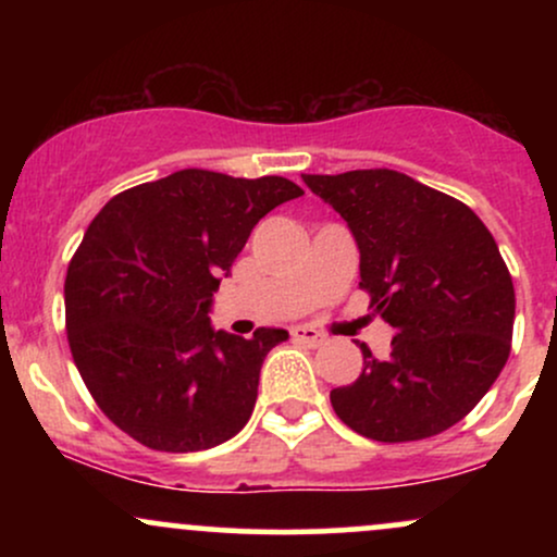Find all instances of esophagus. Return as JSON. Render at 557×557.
I'll use <instances>...</instances> for the list:
<instances>
[{
	"label": "esophagus",
	"instance_id": "esophagus-1",
	"mask_svg": "<svg viewBox=\"0 0 557 557\" xmlns=\"http://www.w3.org/2000/svg\"><path fill=\"white\" fill-rule=\"evenodd\" d=\"M290 335H293V341L309 345V348H317V345L324 343V335L322 332H317L314 327H293Z\"/></svg>",
	"mask_w": 557,
	"mask_h": 557
}]
</instances>
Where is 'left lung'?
Returning <instances> with one entry per match:
<instances>
[{"instance_id":"obj_1","label":"left lung","mask_w":557,"mask_h":557,"mask_svg":"<svg viewBox=\"0 0 557 557\" xmlns=\"http://www.w3.org/2000/svg\"><path fill=\"white\" fill-rule=\"evenodd\" d=\"M359 246V287L395 330L387 359L361 345L363 372L330 393L345 424L411 443L461 421L503 372L516 293L484 222L458 198L395 170L300 175Z\"/></svg>"}]
</instances>
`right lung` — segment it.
<instances>
[{"label": "right lung", "instance_id": "1", "mask_svg": "<svg viewBox=\"0 0 557 557\" xmlns=\"http://www.w3.org/2000/svg\"><path fill=\"white\" fill-rule=\"evenodd\" d=\"M304 196L285 177L177 170L96 214L67 267L75 367L101 411L140 445L194 453L251 419L267 354L287 330H214V293L274 207Z\"/></svg>", "mask_w": 557, "mask_h": 557}]
</instances>
